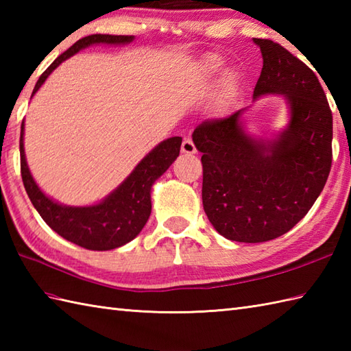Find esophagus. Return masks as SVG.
Wrapping results in <instances>:
<instances>
[{"mask_svg":"<svg viewBox=\"0 0 351 351\" xmlns=\"http://www.w3.org/2000/svg\"><path fill=\"white\" fill-rule=\"evenodd\" d=\"M181 152L185 154V155H195L197 151H196V146L195 143H193V140L190 138H185L182 141V146H181Z\"/></svg>","mask_w":351,"mask_h":351,"instance_id":"34e87169","label":"esophagus"}]
</instances>
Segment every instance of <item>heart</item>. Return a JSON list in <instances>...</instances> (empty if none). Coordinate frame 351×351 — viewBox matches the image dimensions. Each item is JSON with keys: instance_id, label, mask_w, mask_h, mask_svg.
Wrapping results in <instances>:
<instances>
[{"instance_id": "1", "label": "heart", "mask_w": 351, "mask_h": 351, "mask_svg": "<svg viewBox=\"0 0 351 351\" xmlns=\"http://www.w3.org/2000/svg\"><path fill=\"white\" fill-rule=\"evenodd\" d=\"M220 64H221V60L219 57H214V56L206 57V66L210 69H213V71L219 69ZM237 93H238V77L234 71H228L225 75H223V80H221L220 95L217 99V111H220V113H225L229 107L230 101L235 98Z\"/></svg>"}]
</instances>
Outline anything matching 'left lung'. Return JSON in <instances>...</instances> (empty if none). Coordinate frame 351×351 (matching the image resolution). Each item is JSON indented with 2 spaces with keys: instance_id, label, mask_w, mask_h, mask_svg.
<instances>
[{
  "instance_id": "8db88e82",
  "label": "left lung",
  "mask_w": 351,
  "mask_h": 351,
  "mask_svg": "<svg viewBox=\"0 0 351 351\" xmlns=\"http://www.w3.org/2000/svg\"><path fill=\"white\" fill-rule=\"evenodd\" d=\"M263 71L253 99L279 95L288 125L273 138L245 130L247 108L193 132L202 152L204 210L228 240L264 243L293 229L323 191L332 166V111L315 73L279 43L256 39Z\"/></svg>"
}]
</instances>
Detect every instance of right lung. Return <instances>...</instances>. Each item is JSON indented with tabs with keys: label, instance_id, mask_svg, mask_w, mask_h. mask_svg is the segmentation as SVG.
I'll list each match as a JSON object with an SVG mask.
<instances>
[{
	"label": "right lung",
	"instance_id": "right-lung-1",
	"mask_svg": "<svg viewBox=\"0 0 351 351\" xmlns=\"http://www.w3.org/2000/svg\"><path fill=\"white\" fill-rule=\"evenodd\" d=\"M134 36L92 34L83 37L57 57L34 86L39 90L57 66L90 45H128ZM182 143V137H170L156 145L141 160L126 180L101 202L86 206H71L56 202L45 195L28 169L24 151V122L21 125V175L27 195L45 223L64 240L88 250H111L132 241L145 228L151 215V190L154 182L173 162Z\"/></svg>",
	"mask_w": 351,
	"mask_h": 351
}]
</instances>
